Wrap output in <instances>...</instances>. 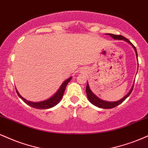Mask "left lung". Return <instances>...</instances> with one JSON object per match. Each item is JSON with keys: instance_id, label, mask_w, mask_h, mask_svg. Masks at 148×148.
I'll return each mask as SVG.
<instances>
[{"instance_id": "left-lung-1", "label": "left lung", "mask_w": 148, "mask_h": 148, "mask_svg": "<svg viewBox=\"0 0 148 148\" xmlns=\"http://www.w3.org/2000/svg\"><path fill=\"white\" fill-rule=\"evenodd\" d=\"M107 35H110V36H111L112 38H113L114 40H123L127 42H128L129 44H130V45L133 47V48H134L135 53H136L137 61H138V56H137V51H136V47H135L131 43V42L128 39L125 38V37L121 35H115V34H107ZM133 88H134V85H132V87L131 90H130V92H128V93L126 94L123 98H122L121 99H120V100L116 101H103L102 99H99L97 96H96L95 94L92 92V90H90V85H89V83L88 82V83H87V86H86V94H87V97H88V100L90 101V102L92 103L93 105H94L95 106L98 107V108H103V109H110V108H115L116 106H119V104H121V103L123 102V101H125L128 97H129L130 94H131V92H132Z\"/></svg>"}]
</instances>
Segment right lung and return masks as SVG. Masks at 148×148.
<instances>
[{"instance_id": "obj_1", "label": "right lung", "mask_w": 148, "mask_h": 148, "mask_svg": "<svg viewBox=\"0 0 148 148\" xmlns=\"http://www.w3.org/2000/svg\"><path fill=\"white\" fill-rule=\"evenodd\" d=\"M72 78V77L71 76V77L68 78L67 80H65V81L62 83V85H60L59 89L57 90L56 93H55L53 96H51L50 98L46 99L45 101H39V102H32V101L26 100L25 99H24V98H23L22 96L19 94V92H18L17 90H16L17 94L18 95V97H20L21 99L26 103V104H27L28 106L32 107L34 108H36V109H40V110L49 109V108H53V107H54L55 106H56V105L60 102V100H61L62 97H63L64 94V92H65V88H66L67 85L68 84L69 82L71 81Z\"/></svg>"}]
</instances>
